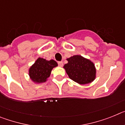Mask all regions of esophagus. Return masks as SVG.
<instances>
[{"mask_svg": "<svg viewBox=\"0 0 125 125\" xmlns=\"http://www.w3.org/2000/svg\"><path fill=\"white\" fill-rule=\"evenodd\" d=\"M58 65H59V66H61V67H62V66H63V62L62 61L58 62Z\"/></svg>", "mask_w": 125, "mask_h": 125, "instance_id": "1", "label": "esophagus"}]
</instances>
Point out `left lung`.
<instances>
[{"mask_svg":"<svg viewBox=\"0 0 125 125\" xmlns=\"http://www.w3.org/2000/svg\"><path fill=\"white\" fill-rule=\"evenodd\" d=\"M68 62L64 66L69 78L81 84L92 82L96 78V69L93 62L79 55L67 59Z\"/></svg>","mask_w":125,"mask_h":125,"instance_id":"left-lung-1","label":"left lung"}]
</instances>
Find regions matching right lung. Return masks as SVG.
<instances>
[{"instance_id": "right-lung-1", "label": "right lung", "mask_w": 125, "mask_h": 125, "mask_svg": "<svg viewBox=\"0 0 125 125\" xmlns=\"http://www.w3.org/2000/svg\"><path fill=\"white\" fill-rule=\"evenodd\" d=\"M56 66H57V63L54 60L47 61L39 57L30 68L29 74L34 83H42L46 81L47 78L50 76L52 69Z\"/></svg>"}]
</instances>
